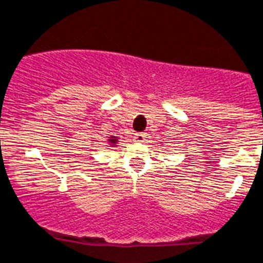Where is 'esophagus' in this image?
Segmentation results:
<instances>
[{
	"instance_id": "1",
	"label": "esophagus",
	"mask_w": 263,
	"mask_h": 263,
	"mask_svg": "<svg viewBox=\"0 0 263 263\" xmlns=\"http://www.w3.org/2000/svg\"><path fill=\"white\" fill-rule=\"evenodd\" d=\"M146 139V134L145 132H137V134H135V140L139 141V143H141V141H144Z\"/></svg>"
}]
</instances>
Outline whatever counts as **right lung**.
Masks as SVG:
<instances>
[{"mask_svg":"<svg viewBox=\"0 0 263 263\" xmlns=\"http://www.w3.org/2000/svg\"><path fill=\"white\" fill-rule=\"evenodd\" d=\"M115 141H117V139H112V140H111V143H115Z\"/></svg>","mask_w":263,"mask_h":263,"instance_id":"obj_1","label":"right lung"}]
</instances>
